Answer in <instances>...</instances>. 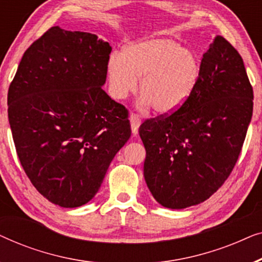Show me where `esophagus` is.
<instances>
[{"instance_id": "1", "label": "esophagus", "mask_w": 262, "mask_h": 262, "mask_svg": "<svg viewBox=\"0 0 262 262\" xmlns=\"http://www.w3.org/2000/svg\"><path fill=\"white\" fill-rule=\"evenodd\" d=\"M130 123H131V128H132V134L137 135L138 132V127L142 123V118L138 116V114L132 113L130 116Z\"/></svg>"}]
</instances>
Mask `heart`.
I'll list each match as a JSON object with an SVG mask.
<instances>
[{
  "mask_svg": "<svg viewBox=\"0 0 262 262\" xmlns=\"http://www.w3.org/2000/svg\"><path fill=\"white\" fill-rule=\"evenodd\" d=\"M110 87L116 99L126 98L137 87L142 105L170 113L184 105L198 84L200 63L191 50L170 38H150L114 53L107 66Z\"/></svg>",
  "mask_w": 262,
  "mask_h": 262,
  "instance_id": "1",
  "label": "heart"
}]
</instances>
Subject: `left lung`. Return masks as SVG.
I'll use <instances>...</instances> for the list:
<instances>
[{
  "instance_id": "1",
  "label": "left lung",
  "mask_w": 262,
  "mask_h": 262,
  "mask_svg": "<svg viewBox=\"0 0 262 262\" xmlns=\"http://www.w3.org/2000/svg\"><path fill=\"white\" fill-rule=\"evenodd\" d=\"M253 98L242 57L217 35L184 105L139 127L145 182L157 203L185 209L205 202L224 184L241 154Z\"/></svg>"
}]
</instances>
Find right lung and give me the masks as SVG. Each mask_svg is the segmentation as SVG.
Returning <instances> with one entry per match:
<instances>
[{
    "label": "right lung",
    "instance_id": "1",
    "mask_svg": "<svg viewBox=\"0 0 262 262\" xmlns=\"http://www.w3.org/2000/svg\"><path fill=\"white\" fill-rule=\"evenodd\" d=\"M110 44L51 27L25 51L8 91V119L25 173L62 207L98 193L131 136L128 111L102 89Z\"/></svg>",
    "mask_w": 262,
    "mask_h": 262
}]
</instances>
